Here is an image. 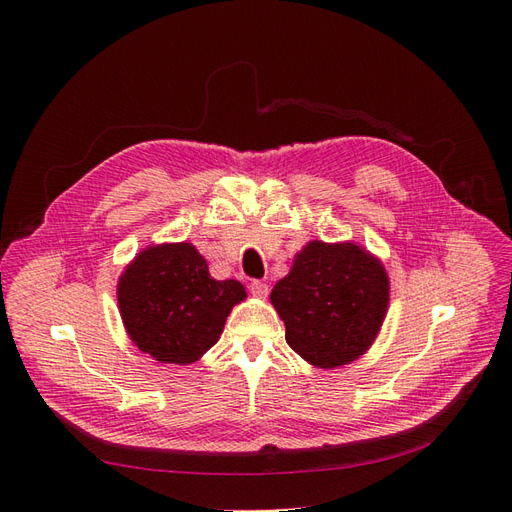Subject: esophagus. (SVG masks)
<instances>
[{
    "instance_id": "1",
    "label": "esophagus",
    "mask_w": 512,
    "mask_h": 512,
    "mask_svg": "<svg viewBox=\"0 0 512 512\" xmlns=\"http://www.w3.org/2000/svg\"><path fill=\"white\" fill-rule=\"evenodd\" d=\"M250 290H252V294L256 299H265L267 294H269V286L265 284V282H258V280H254L252 284H250Z\"/></svg>"
}]
</instances>
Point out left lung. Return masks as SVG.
<instances>
[{"instance_id":"left-lung-1","label":"left lung","mask_w":512,"mask_h":512,"mask_svg":"<svg viewBox=\"0 0 512 512\" xmlns=\"http://www.w3.org/2000/svg\"><path fill=\"white\" fill-rule=\"evenodd\" d=\"M271 305L286 327V342L318 369H337L374 346L391 301L384 262L354 241H307L294 254Z\"/></svg>"}]
</instances>
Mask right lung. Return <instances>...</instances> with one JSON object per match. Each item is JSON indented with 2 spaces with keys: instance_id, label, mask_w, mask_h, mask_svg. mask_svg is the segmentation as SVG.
<instances>
[{
  "instance_id": "right-lung-1",
  "label": "right lung",
  "mask_w": 512,
  "mask_h": 512,
  "mask_svg": "<svg viewBox=\"0 0 512 512\" xmlns=\"http://www.w3.org/2000/svg\"><path fill=\"white\" fill-rule=\"evenodd\" d=\"M247 299L237 280H213L188 241L143 247L117 280V307L132 344L164 365H190L218 344L232 307Z\"/></svg>"
}]
</instances>
